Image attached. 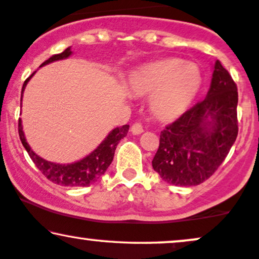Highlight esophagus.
<instances>
[{
    "mask_svg": "<svg viewBox=\"0 0 259 259\" xmlns=\"http://www.w3.org/2000/svg\"><path fill=\"white\" fill-rule=\"evenodd\" d=\"M131 132H132L133 135L138 136V135H142V133L144 132V128H143L142 123L136 122V123L132 124V127H131Z\"/></svg>",
    "mask_w": 259,
    "mask_h": 259,
    "instance_id": "obj_1",
    "label": "esophagus"
}]
</instances>
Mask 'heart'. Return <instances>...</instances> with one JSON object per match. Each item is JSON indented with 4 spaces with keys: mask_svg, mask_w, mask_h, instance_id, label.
<instances>
[{
    "mask_svg": "<svg viewBox=\"0 0 259 259\" xmlns=\"http://www.w3.org/2000/svg\"><path fill=\"white\" fill-rule=\"evenodd\" d=\"M128 86L137 95L152 94L151 108L158 117L174 119L196 98L202 86V73L192 62L163 59L133 71Z\"/></svg>",
    "mask_w": 259,
    "mask_h": 259,
    "instance_id": "1",
    "label": "heart"
}]
</instances>
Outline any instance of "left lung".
<instances>
[{
	"label": "left lung",
	"mask_w": 259,
	"mask_h": 259,
	"mask_svg": "<svg viewBox=\"0 0 259 259\" xmlns=\"http://www.w3.org/2000/svg\"><path fill=\"white\" fill-rule=\"evenodd\" d=\"M237 84L216 61L206 97L161 132L154 170L175 186H196L207 180L237 139Z\"/></svg>",
	"instance_id": "1"
}]
</instances>
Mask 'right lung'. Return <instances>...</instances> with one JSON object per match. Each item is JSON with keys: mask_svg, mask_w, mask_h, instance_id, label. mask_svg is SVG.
Returning <instances> with one entry per match:
<instances>
[{"mask_svg": "<svg viewBox=\"0 0 259 259\" xmlns=\"http://www.w3.org/2000/svg\"><path fill=\"white\" fill-rule=\"evenodd\" d=\"M71 54V48H67L65 52L53 55L50 59H48L47 61L41 63L40 66L56 61V60L66 59V57H68ZM30 78H27L26 80L24 81L21 90V97L22 92L25 90V86H26L27 81L30 80ZM128 128V124H124L122 127H117V128L111 131L109 136L103 140V143H102L92 154L89 155L88 157L82 158L81 161L75 162V163L72 164H56L40 158L39 156H37L33 151H32L30 145L27 144L26 139H25L20 119H19L18 123L19 137H20L22 145L26 149L28 156H30L32 161H33V163L36 164V167L39 169L40 173L43 174L48 180H50L54 184L71 187L90 186V185L95 184L96 181L105 173V170H107L111 162H113L115 150H116L117 144H119L121 139L127 136Z\"/></svg>", "mask_w": 259, "mask_h": 259, "instance_id": "right-lung-1", "label": "right lung"}]
</instances>
